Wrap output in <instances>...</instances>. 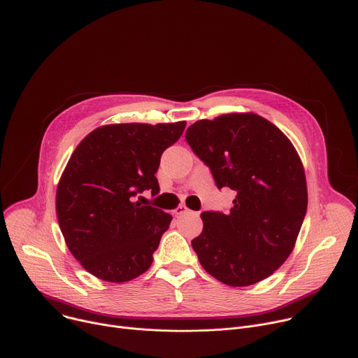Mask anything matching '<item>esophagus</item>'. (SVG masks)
<instances>
[{
  "instance_id": "esophagus-1",
  "label": "esophagus",
  "mask_w": 358,
  "mask_h": 358,
  "mask_svg": "<svg viewBox=\"0 0 358 358\" xmlns=\"http://www.w3.org/2000/svg\"><path fill=\"white\" fill-rule=\"evenodd\" d=\"M188 211H189V210H188L185 206H178L174 213H176L177 217H180V215H182V214H185V213H188Z\"/></svg>"
}]
</instances>
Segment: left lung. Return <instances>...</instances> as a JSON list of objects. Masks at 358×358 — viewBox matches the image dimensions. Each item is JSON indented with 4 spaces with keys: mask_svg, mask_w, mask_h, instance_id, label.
Wrapping results in <instances>:
<instances>
[{
    "mask_svg": "<svg viewBox=\"0 0 358 358\" xmlns=\"http://www.w3.org/2000/svg\"><path fill=\"white\" fill-rule=\"evenodd\" d=\"M185 140L218 188L237 191L227 214H201L203 231L191 241L200 264L231 287L270 277L294 250L307 211L306 174L294 145L254 113L200 120Z\"/></svg>",
    "mask_w": 358,
    "mask_h": 358,
    "instance_id": "left-lung-1",
    "label": "left lung"
}]
</instances>
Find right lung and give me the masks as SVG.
Masks as SVG:
<instances>
[{
    "instance_id": "1",
    "label": "right lung",
    "mask_w": 358,
    "mask_h": 358,
    "mask_svg": "<svg viewBox=\"0 0 358 358\" xmlns=\"http://www.w3.org/2000/svg\"><path fill=\"white\" fill-rule=\"evenodd\" d=\"M185 125H103L71 154L57 187V218L69 250L90 274L125 282L151 267L173 217L134 197L145 189L158 194L161 154L181 137Z\"/></svg>"
}]
</instances>
